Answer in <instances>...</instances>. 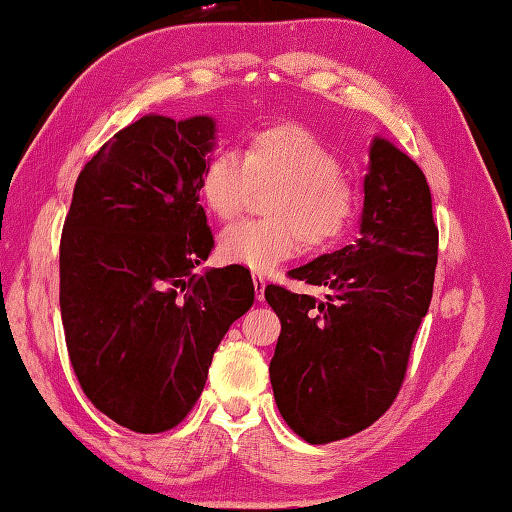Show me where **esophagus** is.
<instances>
[{
	"label": "esophagus",
	"mask_w": 512,
	"mask_h": 512,
	"mask_svg": "<svg viewBox=\"0 0 512 512\" xmlns=\"http://www.w3.org/2000/svg\"><path fill=\"white\" fill-rule=\"evenodd\" d=\"M265 285H267L265 278L260 274H254V289H256L258 301H263V298H265Z\"/></svg>",
	"instance_id": "1"
}]
</instances>
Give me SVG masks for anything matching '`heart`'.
Returning <instances> with one entry per match:
<instances>
[{
	"mask_svg": "<svg viewBox=\"0 0 512 512\" xmlns=\"http://www.w3.org/2000/svg\"><path fill=\"white\" fill-rule=\"evenodd\" d=\"M256 189H272L265 220L227 227L218 254L269 272L301 249H323L339 240L359 214V187L343 173V162L301 124H276L247 140L243 158L220 151L200 173V196L218 220L240 216Z\"/></svg>",
	"mask_w": 512,
	"mask_h": 512,
	"instance_id": "1",
	"label": "heart"
}]
</instances>
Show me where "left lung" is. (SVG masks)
I'll return each instance as SVG.
<instances>
[{
	"instance_id": "obj_1",
	"label": "left lung",
	"mask_w": 512,
	"mask_h": 512,
	"mask_svg": "<svg viewBox=\"0 0 512 512\" xmlns=\"http://www.w3.org/2000/svg\"><path fill=\"white\" fill-rule=\"evenodd\" d=\"M363 191L361 236L289 272L323 287V301L265 287L281 318L269 363L276 406L314 446L356 435L392 406L435 285L439 229L417 162L374 138Z\"/></svg>"
}]
</instances>
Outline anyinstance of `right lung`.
<instances>
[{"label":"right lung","mask_w":512,"mask_h":512,"mask_svg":"<svg viewBox=\"0 0 512 512\" xmlns=\"http://www.w3.org/2000/svg\"><path fill=\"white\" fill-rule=\"evenodd\" d=\"M207 115H144L86 162L60 240V310L89 401L142 435L196 406L216 347L254 305L243 265L196 274L214 236L200 173L214 147Z\"/></svg>","instance_id":"1"}]
</instances>
